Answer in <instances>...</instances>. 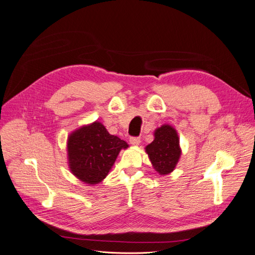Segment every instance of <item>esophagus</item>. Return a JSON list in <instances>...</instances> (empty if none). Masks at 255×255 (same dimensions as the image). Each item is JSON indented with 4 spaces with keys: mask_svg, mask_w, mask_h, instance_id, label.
<instances>
[{
    "mask_svg": "<svg viewBox=\"0 0 255 255\" xmlns=\"http://www.w3.org/2000/svg\"><path fill=\"white\" fill-rule=\"evenodd\" d=\"M129 142H130V144H131V145H133V146H138V145H139V143H141V138H139V137H130Z\"/></svg>",
    "mask_w": 255,
    "mask_h": 255,
    "instance_id": "1",
    "label": "esophagus"
}]
</instances>
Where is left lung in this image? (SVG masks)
<instances>
[{
	"instance_id": "8db88e82",
	"label": "left lung",
	"mask_w": 255,
	"mask_h": 255,
	"mask_svg": "<svg viewBox=\"0 0 255 255\" xmlns=\"http://www.w3.org/2000/svg\"><path fill=\"white\" fill-rule=\"evenodd\" d=\"M153 141L145 147V151L153 168L161 176H166L174 171L181 157V147L177 130L164 124L153 132Z\"/></svg>"
}]
</instances>
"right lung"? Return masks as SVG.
Instances as JSON below:
<instances>
[{
	"label": "right lung",
	"mask_w": 255,
	"mask_h": 255,
	"mask_svg": "<svg viewBox=\"0 0 255 255\" xmlns=\"http://www.w3.org/2000/svg\"><path fill=\"white\" fill-rule=\"evenodd\" d=\"M128 147L125 141L110 134L101 122L95 121L68 136L69 168L79 181L98 184L108 176L120 151Z\"/></svg>",
	"instance_id": "add662e5"
}]
</instances>
